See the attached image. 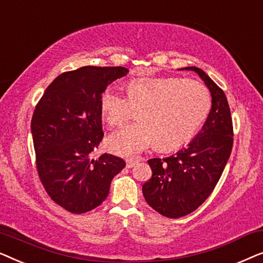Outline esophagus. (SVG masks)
I'll use <instances>...</instances> for the list:
<instances>
[{
  "instance_id": "1",
  "label": "esophagus",
  "mask_w": 263,
  "mask_h": 263,
  "mask_svg": "<svg viewBox=\"0 0 263 263\" xmlns=\"http://www.w3.org/2000/svg\"><path fill=\"white\" fill-rule=\"evenodd\" d=\"M139 161H141V159H138V158H135V159H134V158H130V159H127L125 163H127V167L130 168L133 166H135V165L138 164Z\"/></svg>"
}]
</instances>
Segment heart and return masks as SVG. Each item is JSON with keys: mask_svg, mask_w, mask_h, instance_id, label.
Returning <instances> with one entry per match:
<instances>
[{"mask_svg": "<svg viewBox=\"0 0 263 263\" xmlns=\"http://www.w3.org/2000/svg\"><path fill=\"white\" fill-rule=\"evenodd\" d=\"M125 91L127 98L114 89H106L100 97V112L110 127L124 123L138 111V122L124 125L107 139V148L120 156H135L156 142L164 152L181 148L196 135L211 112V93L196 80L134 79Z\"/></svg>", "mask_w": 263, "mask_h": 263, "instance_id": "1", "label": "heart"}]
</instances>
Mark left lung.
Masks as SVG:
<instances>
[{"label": "left lung", "instance_id": "8db88e82", "mask_svg": "<svg viewBox=\"0 0 263 263\" xmlns=\"http://www.w3.org/2000/svg\"><path fill=\"white\" fill-rule=\"evenodd\" d=\"M193 70L202 79L212 96V107L203 127L177 153L148 160L152 178L142 185L146 202L167 218H181L201 206L220 178L233 143L230 106L222 89L197 67ZM179 69V70H181Z\"/></svg>", "mask_w": 263, "mask_h": 263}]
</instances>
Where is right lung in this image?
<instances>
[{
	"mask_svg": "<svg viewBox=\"0 0 263 263\" xmlns=\"http://www.w3.org/2000/svg\"><path fill=\"white\" fill-rule=\"evenodd\" d=\"M124 67L86 66L53 80L35 106L31 122L39 178L46 193L70 213L98 207L125 163L104 153L89 154L104 133L100 97L107 86L128 74Z\"/></svg>",
	"mask_w": 263,
	"mask_h": 263,
	"instance_id": "1",
	"label": "right lung"
}]
</instances>
